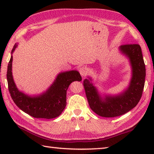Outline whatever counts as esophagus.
Listing matches in <instances>:
<instances>
[{
	"mask_svg": "<svg viewBox=\"0 0 154 154\" xmlns=\"http://www.w3.org/2000/svg\"><path fill=\"white\" fill-rule=\"evenodd\" d=\"M79 73H80L81 76L85 77L87 74L88 71H89V69H88V68L87 67L82 66L79 68Z\"/></svg>",
	"mask_w": 154,
	"mask_h": 154,
	"instance_id": "34e87169",
	"label": "esophagus"
}]
</instances>
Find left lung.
<instances>
[{
	"mask_svg": "<svg viewBox=\"0 0 154 154\" xmlns=\"http://www.w3.org/2000/svg\"><path fill=\"white\" fill-rule=\"evenodd\" d=\"M120 51L129 57L132 68V77L125 92L117 97H105L103 99L91 79H85L83 86L89 106L93 112L103 117H116L134 108L141 99L145 84L146 66L140 45H122Z\"/></svg>",
	"mask_w": 154,
	"mask_h": 154,
	"instance_id": "left-lung-1",
	"label": "left lung"
}]
</instances>
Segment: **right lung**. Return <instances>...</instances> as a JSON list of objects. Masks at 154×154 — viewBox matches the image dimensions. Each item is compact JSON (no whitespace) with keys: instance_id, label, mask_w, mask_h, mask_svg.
I'll use <instances>...</instances> for the list:
<instances>
[{"instance_id":"obj_1","label":"right lung","mask_w":154,"mask_h":154,"mask_svg":"<svg viewBox=\"0 0 154 154\" xmlns=\"http://www.w3.org/2000/svg\"><path fill=\"white\" fill-rule=\"evenodd\" d=\"M15 44L12 50L14 51ZM12 56L8 65L7 77L8 91L12 99L18 108L29 115L37 119H50L60 116L66 106L67 90L69 85L75 81L82 80L77 71H70L60 73L53 85L46 92L40 96L31 97L18 90L12 75Z\"/></svg>"}]
</instances>
